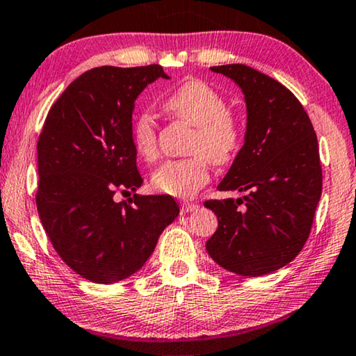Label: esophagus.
Instances as JSON below:
<instances>
[{
	"mask_svg": "<svg viewBox=\"0 0 356 356\" xmlns=\"http://www.w3.org/2000/svg\"><path fill=\"white\" fill-rule=\"evenodd\" d=\"M180 209H182L184 213H188V212L198 211L200 206L195 204V202H182V206H180Z\"/></svg>",
	"mask_w": 356,
	"mask_h": 356,
	"instance_id": "obj_1",
	"label": "esophagus"
}]
</instances>
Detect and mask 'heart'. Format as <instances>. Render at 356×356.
Wrapping results in <instances>:
<instances>
[{"mask_svg":"<svg viewBox=\"0 0 356 356\" xmlns=\"http://www.w3.org/2000/svg\"><path fill=\"white\" fill-rule=\"evenodd\" d=\"M163 107L174 118L195 127L190 143V154L195 155L185 160H168L158 166L152 174V187L163 195L190 198L209 182V163L223 165L239 150L241 125L228 112L222 95L201 81H190L177 87L163 101ZM131 139L143 160H156V123L150 111H143L134 117Z\"/></svg>","mask_w":356,"mask_h":356,"instance_id":"heart-1","label":"heart"}]
</instances>
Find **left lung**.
Segmentation results:
<instances>
[{"label":"left lung","instance_id":"8db88e82","mask_svg":"<svg viewBox=\"0 0 356 356\" xmlns=\"http://www.w3.org/2000/svg\"><path fill=\"white\" fill-rule=\"evenodd\" d=\"M244 93V145L218 190L242 198L211 200L218 218L206 250L218 266L245 277L284 268L306 244L321 196L317 134L302 104L275 79L245 65L212 66Z\"/></svg>","mask_w":356,"mask_h":356}]
</instances>
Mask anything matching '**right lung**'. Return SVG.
Here are the masks:
<instances>
[{
	"mask_svg": "<svg viewBox=\"0 0 356 356\" xmlns=\"http://www.w3.org/2000/svg\"><path fill=\"white\" fill-rule=\"evenodd\" d=\"M158 77L160 65L93 67L50 107L38 140L39 218L60 258L95 284L133 275L179 216L169 195L117 191L143 185L131 139L134 101Z\"/></svg>",
	"mask_w": 356,
	"mask_h": 356,
	"instance_id": "add662e5",
	"label": "right lung"
}]
</instances>
